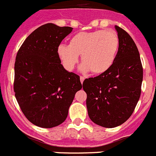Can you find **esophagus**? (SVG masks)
Returning <instances> with one entry per match:
<instances>
[{
  "label": "esophagus",
  "mask_w": 156,
  "mask_h": 156,
  "mask_svg": "<svg viewBox=\"0 0 156 156\" xmlns=\"http://www.w3.org/2000/svg\"><path fill=\"white\" fill-rule=\"evenodd\" d=\"M80 79L81 83H83V80H85V78H84V76H81L80 77Z\"/></svg>",
  "instance_id": "34e87169"
}]
</instances>
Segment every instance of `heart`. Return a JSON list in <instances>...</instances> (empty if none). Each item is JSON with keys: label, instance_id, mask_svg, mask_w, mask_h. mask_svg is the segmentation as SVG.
<instances>
[{"label": "heart", "instance_id": "heart-1", "mask_svg": "<svg viewBox=\"0 0 156 156\" xmlns=\"http://www.w3.org/2000/svg\"><path fill=\"white\" fill-rule=\"evenodd\" d=\"M119 44L118 35L112 30L80 32L71 37L69 45H59L58 55L68 70L73 69L80 55L81 71L102 74L113 65Z\"/></svg>", "mask_w": 156, "mask_h": 156}]
</instances>
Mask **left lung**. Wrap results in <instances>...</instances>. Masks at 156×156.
I'll return each mask as SVG.
<instances>
[{"label":"left lung","instance_id":"obj_1","mask_svg":"<svg viewBox=\"0 0 156 156\" xmlns=\"http://www.w3.org/2000/svg\"><path fill=\"white\" fill-rule=\"evenodd\" d=\"M119 49L115 62L105 73L86 79L88 115L106 128L122 124L134 111L141 92L143 68L138 49L131 37L118 26Z\"/></svg>","mask_w":156,"mask_h":156}]
</instances>
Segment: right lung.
Returning <instances> with one entry per match:
<instances>
[{"label": "right lung", "mask_w": 156, "mask_h": 156, "mask_svg": "<svg viewBox=\"0 0 156 156\" xmlns=\"http://www.w3.org/2000/svg\"><path fill=\"white\" fill-rule=\"evenodd\" d=\"M73 30L43 25L25 40L16 55V100L27 119L40 127L62 123L76 93L82 88L79 76L65 69L58 55V48Z\"/></svg>", "instance_id": "obj_1"}]
</instances>
